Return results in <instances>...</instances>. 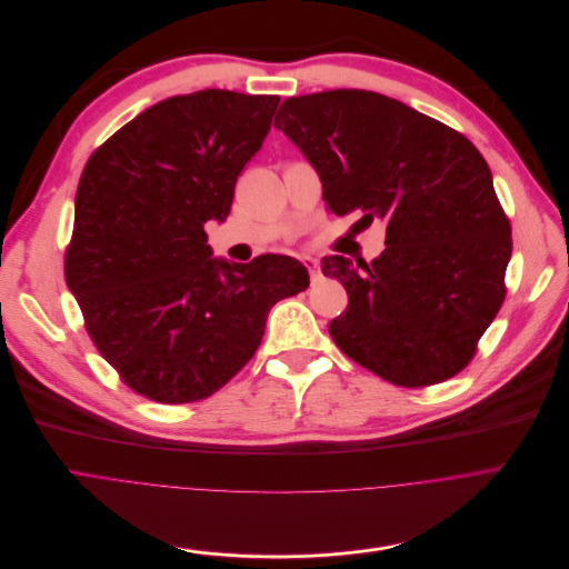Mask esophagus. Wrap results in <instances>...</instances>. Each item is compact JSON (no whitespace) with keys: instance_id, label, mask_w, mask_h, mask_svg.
I'll return each instance as SVG.
<instances>
[{"instance_id":"esophagus-1","label":"esophagus","mask_w":569,"mask_h":569,"mask_svg":"<svg viewBox=\"0 0 569 569\" xmlns=\"http://www.w3.org/2000/svg\"><path fill=\"white\" fill-rule=\"evenodd\" d=\"M302 264L307 267L311 280H316L320 276V264H318V260L313 256H302Z\"/></svg>"}]
</instances>
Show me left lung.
Here are the masks:
<instances>
[{
    "mask_svg": "<svg viewBox=\"0 0 569 569\" xmlns=\"http://www.w3.org/2000/svg\"><path fill=\"white\" fill-rule=\"evenodd\" d=\"M305 154L333 214L386 223L370 264L322 258L343 282L333 343L381 379L432 386L458 375L505 300L511 226L493 177L460 132L366 89L287 98L273 123Z\"/></svg>",
    "mask_w": 569,
    "mask_h": 569,
    "instance_id": "obj_1",
    "label": "left lung"
}]
</instances>
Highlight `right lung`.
Listing matches in <instances>:
<instances>
[{"label":"right lung","instance_id":"obj_1","mask_svg":"<svg viewBox=\"0 0 569 569\" xmlns=\"http://www.w3.org/2000/svg\"><path fill=\"white\" fill-rule=\"evenodd\" d=\"M278 96L201 89L166 98L87 161L64 278L109 366L159 403L206 399L256 355L271 307L309 287L302 262L212 258L238 174Z\"/></svg>","mask_w":569,"mask_h":569}]
</instances>
